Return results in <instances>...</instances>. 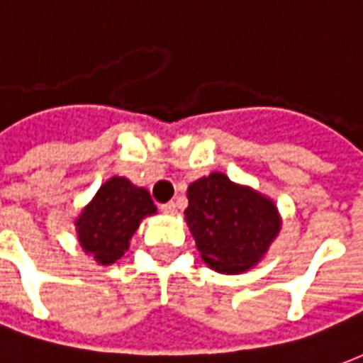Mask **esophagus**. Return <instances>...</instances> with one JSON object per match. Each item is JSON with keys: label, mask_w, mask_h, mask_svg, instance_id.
<instances>
[{"label": "esophagus", "mask_w": 363, "mask_h": 363, "mask_svg": "<svg viewBox=\"0 0 363 363\" xmlns=\"http://www.w3.org/2000/svg\"><path fill=\"white\" fill-rule=\"evenodd\" d=\"M161 212L167 213V216H173V213L177 212V204H174V202H167V204L161 206Z\"/></svg>", "instance_id": "esophagus-1"}]
</instances>
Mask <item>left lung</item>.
<instances>
[{"instance_id":"left-lung-1","label":"left lung","mask_w":363,"mask_h":363,"mask_svg":"<svg viewBox=\"0 0 363 363\" xmlns=\"http://www.w3.org/2000/svg\"><path fill=\"white\" fill-rule=\"evenodd\" d=\"M184 216L204 262L221 274L257 264L280 231L278 210L268 198L221 173L190 184Z\"/></svg>"}]
</instances>
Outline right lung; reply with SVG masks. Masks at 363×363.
<instances>
[{
	"label": "right lung",
	"instance_id": "add662e5",
	"mask_svg": "<svg viewBox=\"0 0 363 363\" xmlns=\"http://www.w3.org/2000/svg\"><path fill=\"white\" fill-rule=\"evenodd\" d=\"M155 212L147 190L138 189L128 179L112 177L75 221L77 239L96 262L112 264L128 251V241L140 221Z\"/></svg>",
	"mask_w": 363,
	"mask_h": 363
}]
</instances>
